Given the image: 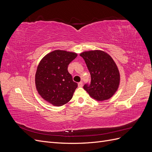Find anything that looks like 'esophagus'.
Listing matches in <instances>:
<instances>
[{"instance_id": "1", "label": "esophagus", "mask_w": 152, "mask_h": 152, "mask_svg": "<svg viewBox=\"0 0 152 152\" xmlns=\"http://www.w3.org/2000/svg\"><path fill=\"white\" fill-rule=\"evenodd\" d=\"M78 86L80 87H81L83 86V82H80L78 84Z\"/></svg>"}]
</instances>
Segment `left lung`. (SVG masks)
Instances as JSON below:
<instances>
[{"label": "left lung", "instance_id": "8db88e82", "mask_svg": "<svg viewBox=\"0 0 152 152\" xmlns=\"http://www.w3.org/2000/svg\"><path fill=\"white\" fill-rule=\"evenodd\" d=\"M91 74L90 86L84 89L92 98L105 101L111 98L117 91L121 82L118 68L113 58L102 50H91L80 54Z\"/></svg>", "mask_w": 152, "mask_h": 152}]
</instances>
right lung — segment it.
I'll return each instance as SVG.
<instances>
[{"label":"right lung","instance_id":"obj_1","mask_svg":"<svg viewBox=\"0 0 152 152\" xmlns=\"http://www.w3.org/2000/svg\"><path fill=\"white\" fill-rule=\"evenodd\" d=\"M77 56L74 52L55 50L41 59L35 77L36 89L44 101L55 107L68 103L78 84L68 72V65Z\"/></svg>","mask_w":152,"mask_h":152}]
</instances>
